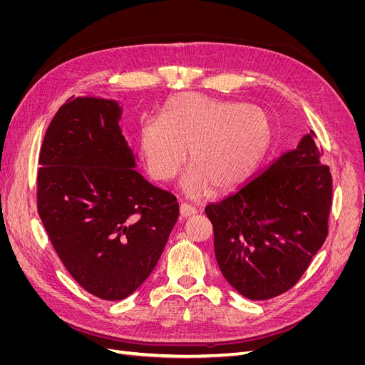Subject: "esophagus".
Wrapping results in <instances>:
<instances>
[{
    "mask_svg": "<svg viewBox=\"0 0 365 365\" xmlns=\"http://www.w3.org/2000/svg\"><path fill=\"white\" fill-rule=\"evenodd\" d=\"M195 213H196V208L193 205H189V204H185V202H182L180 205V215H181V217H189V216H193Z\"/></svg>",
    "mask_w": 365,
    "mask_h": 365,
    "instance_id": "obj_1",
    "label": "esophagus"
}]
</instances>
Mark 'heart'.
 Returning <instances> with one entry per match:
<instances>
[{
    "mask_svg": "<svg viewBox=\"0 0 365 365\" xmlns=\"http://www.w3.org/2000/svg\"><path fill=\"white\" fill-rule=\"evenodd\" d=\"M272 143V123L263 109L185 93L164 105L161 117L140 125V149L153 180L178 173L190 149L192 165L181 187L200 197L210 187L233 189L257 170Z\"/></svg>",
    "mask_w": 365,
    "mask_h": 365,
    "instance_id": "b5f03b06",
    "label": "heart"
}]
</instances>
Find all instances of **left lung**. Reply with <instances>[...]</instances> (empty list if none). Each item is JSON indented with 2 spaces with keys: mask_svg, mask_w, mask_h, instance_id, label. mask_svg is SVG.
<instances>
[{
  "mask_svg": "<svg viewBox=\"0 0 365 365\" xmlns=\"http://www.w3.org/2000/svg\"><path fill=\"white\" fill-rule=\"evenodd\" d=\"M315 132L236 192L208 204L215 256L225 280L250 300H269L300 280L327 237L332 175Z\"/></svg>",
  "mask_w": 365,
  "mask_h": 365,
  "instance_id": "1",
  "label": "left lung"
}]
</instances>
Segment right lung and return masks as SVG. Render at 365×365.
<instances>
[{"instance_id":"obj_1","label":"right lung","mask_w":365,"mask_h":365,"mask_svg":"<svg viewBox=\"0 0 365 365\" xmlns=\"http://www.w3.org/2000/svg\"><path fill=\"white\" fill-rule=\"evenodd\" d=\"M115 101L70 97L39 153L38 213L63 267L85 291L123 300L145 282L180 215L152 185L118 121Z\"/></svg>"}]
</instances>
